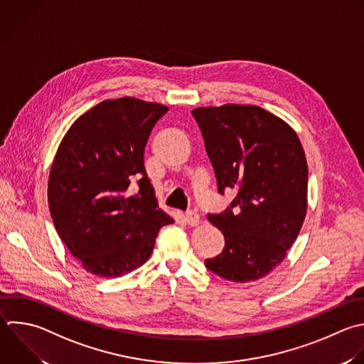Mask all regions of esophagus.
I'll list each match as a JSON object with an SVG mask.
<instances>
[{"label":"esophagus","instance_id":"34e87169","mask_svg":"<svg viewBox=\"0 0 364 364\" xmlns=\"http://www.w3.org/2000/svg\"><path fill=\"white\" fill-rule=\"evenodd\" d=\"M185 222H186L189 226H198V225L200 223V216H199L196 212L189 210V212H186V215H185Z\"/></svg>","mask_w":364,"mask_h":364}]
</instances>
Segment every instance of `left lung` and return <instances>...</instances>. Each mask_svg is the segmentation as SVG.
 I'll list each match as a JSON object with an SVG mask.
<instances>
[{"label": "left lung", "instance_id": "8db88e82", "mask_svg": "<svg viewBox=\"0 0 364 364\" xmlns=\"http://www.w3.org/2000/svg\"><path fill=\"white\" fill-rule=\"evenodd\" d=\"M215 169L218 189H236L230 208L208 215L225 236L206 259L220 277L247 283L269 274L296 240L307 210V162L296 131L257 105L225 104L192 111ZM232 207L238 210L233 214Z\"/></svg>", "mask_w": 364, "mask_h": 364}]
</instances>
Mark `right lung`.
Instances as JSON below:
<instances>
[{
    "mask_svg": "<svg viewBox=\"0 0 364 364\" xmlns=\"http://www.w3.org/2000/svg\"><path fill=\"white\" fill-rule=\"evenodd\" d=\"M168 107L132 97L105 100L64 135L48 178L54 226L82 269L119 277L152 255L159 229L175 220L159 208L144 152ZM140 176V191L129 185Z\"/></svg>",
    "mask_w": 364,
    "mask_h": 364,
    "instance_id": "1",
    "label": "right lung"
}]
</instances>
